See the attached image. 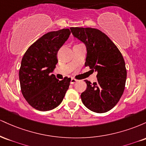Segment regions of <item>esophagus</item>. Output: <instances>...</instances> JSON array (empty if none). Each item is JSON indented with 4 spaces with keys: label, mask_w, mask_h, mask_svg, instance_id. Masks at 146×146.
<instances>
[{
    "label": "esophagus",
    "mask_w": 146,
    "mask_h": 146,
    "mask_svg": "<svg viewBox=\"0 0 146 146\" xmlns=\"http://www.w3.org/2000/svg\"><path fill=\"white\" fill-rule=\"evenodd\" d=\"M78 82V80H77L76 79L72 78L71 80V84H75V82Z\"/></svg>",
    "instance_id": "esophagus-1"
}]
</instances>
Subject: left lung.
Here are the masks:
<instances>
[{
	"instance_id": "obj_1",
	"label": "left lung",
	"mask_w": 146,
	"mask_h": 146,
	"mask_svg": "<svg viewBox=\"0 0 146 146\" xmlns=\"http://www.w3.org/2000/svg\"><path fill=\"white\" fill-rule=\"evenodd\" d=\"M75 38L84 43L87 55L85 66L98 72L97 82L85 80L86 89L81 94L83 104L98 113L111 110L125 89L127 71L122 54L104 33L90 27H71Z\"/></svg>"
}]
</instances>
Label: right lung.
<instances>
[{"instance_id": "right-lung-1", "label": "right lung", "mask_w": 146, "mask_h": 146, "mask_svg": "<svg viewBox=\"0 0 146 146\" xmlns=\"http://www.w3.org/2000/svg\"><path fill=\"white\" fill-rule=\"evenodd\" d=\"M71 34L69 29L50 31L28 48L21 61L19 80L22 94L29 104L40 111L51 110L62 102L71 79L58 80L51 74L57 53Z\"/></svg>"}]
</instances>
